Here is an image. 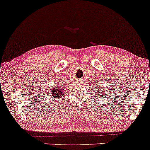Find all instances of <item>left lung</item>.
<instances>
[{
  "instance_id": "obj_1",
  "label": "left lung",
  "mask_w": 150,
  "mask_h": 150,
  "mask_svg": "<svg viewBox=\"0 0 150 150\" xmlns=\"http://www.w3.org/2000/svg\"><path fill=\"white\" fill-rule=\"evenodd\" d=\"M99 89V90L98 91V90ZM97 91H98H98H96V93H98V94H97V95H100V94H102V95L103 96H106V95H107V93H105V92H106V90L105 91V92H103V90H102V89H98V88H97ZM105 93L106 94H105L104 93ZM103 96H101V98H103Z\"/></svg>"
}]
</instances>
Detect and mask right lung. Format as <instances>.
I'll list each match as a JSON object with an SVG mask.
<instances>
[{
    "mask_svg": "<svg viewBox=\"0 0 150 150\" xmlns=\"http://www.w3.org/2000/svg\"><path fill=\"white\" fill-rule=\"evenodd\" d=\"M64 85H56L54 87L52 86L51 89V94L52 99H58L59 98H62L64 96V93L66 92V89Z\"/></svg>",
    "mask_w": 150,
    "mask_h": 150,
    "instance_id": "obj_1",
    "label": "right lung"
}]
</instances>
